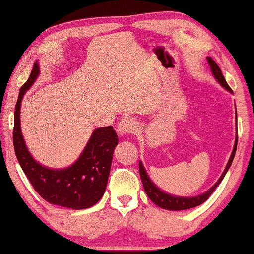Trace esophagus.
I'll use <instances>...</instances> for the list:
<instances>
[{
  "label": "esophagus",
  "mask_w": 254,
  "mask_h": 254,
  "mask_svg": "<svg viewBox=\"0 0 254 254\" xmlns=\"http://www.w3.org/2000/svg\"><path fill=\"white\" fill-rule=\"evenodd\" d=\"M136 129H137V126H136V122L132 118H130V117H124V118L119 120V123H118V134L120 136L134 134Z\"/></svg>",
  "instance_id": "esophagus-1"
}]
</instances>
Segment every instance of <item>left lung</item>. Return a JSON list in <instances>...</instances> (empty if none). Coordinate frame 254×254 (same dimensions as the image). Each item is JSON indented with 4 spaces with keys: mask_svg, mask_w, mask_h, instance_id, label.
I'll return each mask as SVG.
<instances>
[{
    "mask_svg": "<svg viewBox=\"0 0 254 254\" xmlns=\"http://www.w3.org/2000/svg\"><path fill=\"white\" fill-rule=\"evenodd\" d=\"M206 59H208V64L210 65V69H211V72L214 77V79H216L218 83L220 84V86L224 87L226 91H228L229 93H232L233 94L232 88L228 86L227 81H226L225 77L222 76V72H221L220 68L218 67V64L211 59V57H208ZM236 120H237V112H236ZM236 129H237V125H236ZM236 149H237V130H236V137H235V144H234V149H233L231 157H229L227 165H226L224 173L221 174L220 178L218 179L216 184H214L211 189H210L209 190H206V192H204L203 194L196 195V196H176V195L168 194L165 192V190H160L159 187L151 181V178L149 177V175H147V173H146L145 168H144V166H143V162L139 161V175H140V179H142V183L144 186V190H145V193L147 196H149L150 200L153 202L155 205L160 206L161 209L171 210V211H179V210H187L190 208H195V206L200 205L203 203V202L208 200L210 195L213 193V190L217 189V186L219 185L222 179H224L226 173H227L229 169V167L232 166L234 157H235Z\"/></svg>",
    "mask_w": 254,
    "mask_h": 254,
    "instance_id": "8db88e82",
    "label": "left lung"
}]
</instances>
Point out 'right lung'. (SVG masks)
<instances>
[{
  "label": "right lung",
  "instance_id": "add662e5",
  "mask_svg": "<svg viewBox=\"0 0 254 254\" xmlns=\"http://www.w3.org/2000/svg\"><path fill=\"white\" fill-rule=\"evenodd\" d=\"M40 75V64L35 61L28 80L19 92L14 111L13 145L23 173L35 190L49 203L81 210L91 208L103 196L111 169L118 136L112 126L97 128L71 166L54 169L41 165L33 158L23 139L20 127L21 101Z\"/></svg>",
  "mask_w": 254,
  "mask_h": 254
}]
</instances>
